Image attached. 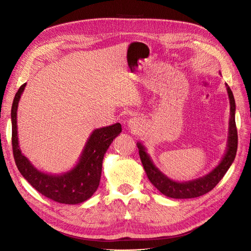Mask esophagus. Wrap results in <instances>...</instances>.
<instances>
[{
    "mask_svg": "<svg viewBox=\"0 0 251 251\" xmlns=\"http://www.w3.org/2000/svg\"><path fill=\"white\" fill-rule=\"evenodd\" d=\"M138 121L136 118H132L130 119V121L128 122V126H130V127H135V126H138Z\"/></svg>",
    "mask_w": 251,
    "mask_h": 251,
    "instance_id": "1",
    "label": "esophagus"
}]
</instances>
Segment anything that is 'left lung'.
Listing matches in <instances>:
<instances>
[{
    "label": "left lung",
    "mask_w": 251,
    "mask_h": 251,
    "mask_svg": "<svg viewBox=\"0 0 251 251\" xmlns=\"http://www.w3.org/2000/svg\"><path fill=\"white\" fill-rule=\"evenodd\" d=\"M226 86V91L230 98V106H231V117H230V127H229V140H228V150H226L225 156L221 163L206 175L203 177H199L197 180L190 181L186 183H177L175 182L168 176H165L158 169L155 168V165L152 163L148 154L145 152V148L141 143H138L139 155L142 161L144 170L147 174V176L150 182L155 186L160 192L171 198L176 199H187V198H195L204 195L211 191L216 187L219 182L222 180L226 171L229 170L232 162L235 159L237 146H238V135H237V127L235 123V99L233 93L228 85Z\"/></svg>",
    "instance_id": "8db88e82"
}]
</instances>
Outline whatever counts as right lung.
I'll return each instance as SVG.
<instances>
[{
  "label": "right lung",
  "mask_w": 251,
  "mask_h": 251,
  "mask_svg": "<svg viewBox=\"0 0 251 251\" xmlns=\"http://www.w3.org/2000/svg\"><path fill=\"white\" fill-rule=\"evenodd\" d=\"M26 83L17 91L11 109L12 149L18 171L39 193L59 203L77 204L88 200L97 190L101 177L104 154L113 139L121 134L122 125L95 129L88 140L80 159L74 170L61 176H52L34 169L19 149L16 114L21 94Z\"/></svg>",
  "instance_id": "right-lung-1"
}]
</instances>
